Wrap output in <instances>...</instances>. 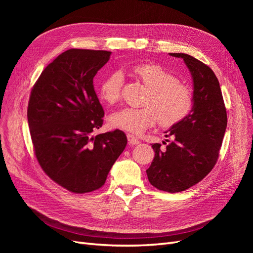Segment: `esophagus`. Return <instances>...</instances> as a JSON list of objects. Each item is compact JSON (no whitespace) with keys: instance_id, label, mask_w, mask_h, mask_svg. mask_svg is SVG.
I'll use <instances>...</instances> for the list:
<instances>
[{"instance_id":"1","label":"esophagus","mask_w":253,"mask_h":253,"mask_svg":"<svg viewBox=\"0 0 253 253\" xmlns=\"http://www.w3.org/2000/svg\"><path fill=\"white\" fill-rule=\"evenodd\" d=\"M127 140H128V143L129 144H138L140 143V140L137 138L136 136H134L133 134H127Z\"/></svg>"}]
</instances>
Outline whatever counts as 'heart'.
I'll use <instances>...</instances> for the list:
<instances>
[{
	"mask_svg": "<svg viewBox=\"0 0 253 253\" xmlns=\"http://www.w3.org/2000/svg\"><path fill=\"white\" fill-rule=\"evenodd\" d=\"M132 72L150 90L144 99L142 109L126 108L113 114L112 126L132 133H141L154 126L169 127L179 124L191 113L194 97L191 88L179 82L174 74L155 63H140L133 66ZM125 76L116 71L105 77L99 86V94L108 104L119 101Z\"/></svg>",
	"mask_w": 253,
	"mask_h": 253,
	"instance_id": "1",
	"label": "heart"
}]
</instances>
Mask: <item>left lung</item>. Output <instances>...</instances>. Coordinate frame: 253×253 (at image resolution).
Listing matches in <instances>:
<instances>
[{
	"mask_svg": "<svg viewBox=\"0 0 253 253\" xmlns=\"http://www.w3.org/2000/svg\"><path fill=\"white\" fill-rule=\"evenodd\" d=\"M170 55L182 58L192 75L194 105L185 119L166 132V137L173 140L165 151L160 150V143L152 145L155 157L147 174L152 186L176 193L196 185L215 166L227 127V112L211 68L187 53Z\"/></svg>",
	"mask_w": 253,
	"mask_h": 253,
	"instance_id": "8db88e82",
	"label": "left lung"
}]
</instances>
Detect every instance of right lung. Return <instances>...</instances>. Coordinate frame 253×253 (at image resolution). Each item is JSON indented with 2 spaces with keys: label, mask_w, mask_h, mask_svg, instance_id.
<instances>
[{
  "label": "right lung",
  "mask_w": 253,
  "mask_h": 253,
  "mask_svg": "<svg viewBox=\"0 0 253 253\" xmlns=\"http://www.w3.org/2000/svg\"><path fill=\"white\" fill-rule=\"evenodd\" d=\"M110 56L106 50L68 49L44 68L30 93L27 119L38 163L73 193L101 188L127 143L120 129L91 135L104 116L93 79Z\"/></svg>",
  "instance_id": "obj_1"
}]
</instances>
